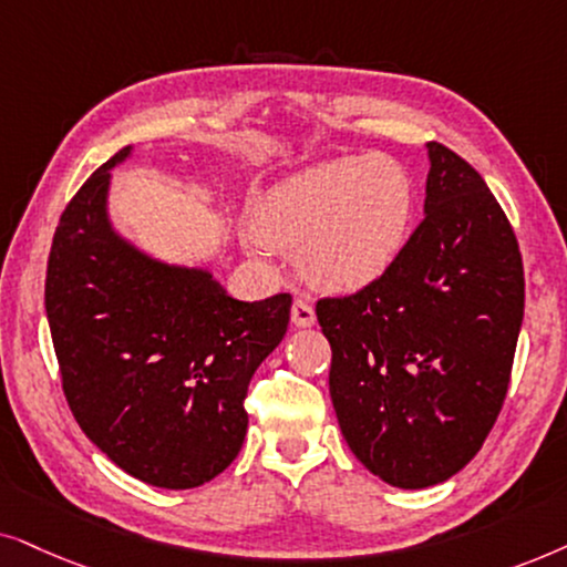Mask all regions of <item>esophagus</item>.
Masks as SVG:
<instances>
[{"mask_svg": "<svg viewBox=\"0 0 567 567\" xmlns=\"http://www.w3.org/2000/svg\"><path fill=\"white\" fill-rule=\"evenodd\" d=\"M290 319H292V323H296V327H300V329L313 327V323H316V311H313V306L308 303V300L298 298L296 303H292Z\"/></svg>", "mask_w": 567, "mask_h": 567, "instance_id": "obj_1", "label": "esophagus"}]
</instances>
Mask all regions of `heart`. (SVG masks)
<instances>
[{
    "label": "heart",
    "instance_id": "1",
    "mask_svg": "<svg viewBox=\"0 0 567 567\" xmlns=\"http://www.w3.org/2000/svg\"><path fill=\"white\" fill-rule=\"evenodd\" d=\"M412 220V181L386 155L339 157L279 181L259 202L254 230L297 251L313 288L358 292L379 282L402 254Z\"/></svg>",
    "mask_w": 567,
    "mask_h": 567
}]
</instances>
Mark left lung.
Instances as JSON below:
<instances>
[{"label": "left lung", "instance_id": "8db88e82", "mask_svg": "<svg viewBox=\"0 0 567 567\" xmlns=\"http://www.w3.org/2000/svg\"><path fill=\"white\" fill-rule=\"evenodd\" d=\"M425 147V217L394 267L316 306L347 446L402 489L446 482L482 449L524 321V264L508 217L464 157Z\"/></svg>", "mask_w": 567, "mask_h": 567}]
</instances>
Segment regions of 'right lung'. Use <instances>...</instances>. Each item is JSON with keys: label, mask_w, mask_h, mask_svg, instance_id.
I'll return each mask as SVG.
<instances>
[{"label": "right lung", "mask_w": 567, "mask_h": 567, "mask_svg": "<svg viewBox=\"0 0 567 567\" xmlns=\"http://www.w3.org/2000/svg\"><path fill=\"white\" fill-rule=\"evenodd\" d=\"M118 150L66 205L47 269V316L64 396L118 470L199 487L244 446L248 381L282 342L288 292L238 300L202 267L168 264L113 228Z\"/></svg>", "instance_id": "1"}]
</instances>
